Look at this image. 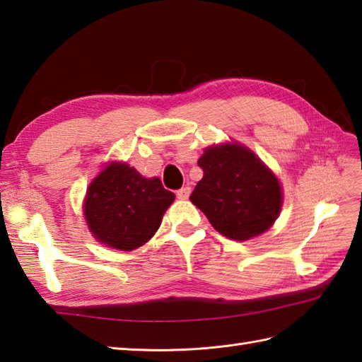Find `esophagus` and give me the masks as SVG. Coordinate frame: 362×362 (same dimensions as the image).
Masks as SVG:
<instances>
[{
  "instance_id": "34e87169",
  "label": "esophagus",
  "mask_w": 362,
  "mask_h": 362,
  "mask_svg": "<svg viewBox=\"0 0 362 362\" xmlns=\"http://www.w3.org/2000/svg\"><path fill=\"white\" fill-rule=\"evenodd\" d=\"M189 193H191V188L189 187H182L180 189H177L175 196H177V199H188Z\"/></svg>"
}]
</instances>
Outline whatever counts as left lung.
Segmentation results:
<instances>
[{
    "label": "left lung",
    "mask_w": 362,
    "mask_h": 362,
    "mask_svg": "<svg viewBox=\"0 0 362 362\" xmlns=\"http://www.w3.org/2000/svg\"><path fill=\"white\" fill-rule=\"evenodd\" d=\"M197 165L204 177L189 201L230 240L247 241L274 224L281 209V188L255 153L240 144L205 149Z\"/></svg>",
    "instance_id": "obj_1"
}]
</instances>
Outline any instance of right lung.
<instances>
[{
	"instance_id": "obj_1",
	"label": "right lung",
	"mask_w": 362,
	"mask_h": 362,
	"mask_svg": "<svg viewBox=\"0 0 362 362\" xmlns=\"http://www.w3.org/2000/svg\"><path fill=\"white\" fill-rule=\"evenodd\" d=\"M174 197L157 177L144 179L126 163H112L91 182L83 213L99 243L134 250L157 232Z\"/></svg>"
}]
</instances>
